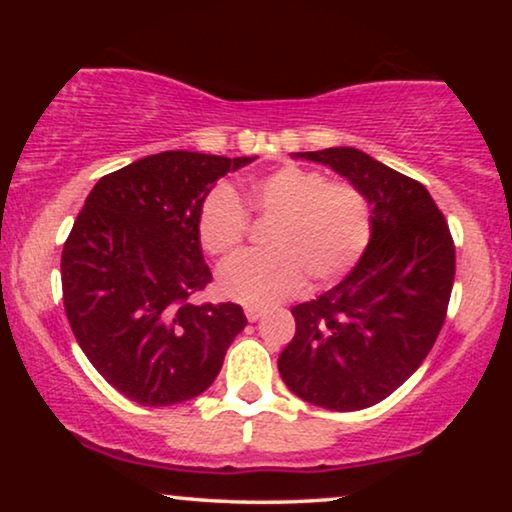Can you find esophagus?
Wrapping results in <instances>:
<instances>
[{
	"label": "esophagus",
	"instance_id": "esophagus-1",
	"mask_svg": "<svg viewBox=\"0 0 512 512\" xmlns=\"http://www.w3.org/2000/svg\"><path fill=\"white\" fill-rule=\"evenodd\" d=\"M244 314H247V319L249 321H258V319H261L263 317V310H261V307H247V310H244Z\"/></svg>",
	"mask_w": 512,
	"mask_h": 512
}]
</instances>
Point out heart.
Listing matches in <instances>:
<instances>
[{
  "instance_id": "b5f03b06",
  "label": "heart",
  "mask_w": 512,
  "mask_h": 512,
  "mask_svg": "<svg viewBox=\"0 0 512 512\" xmlns=\"http://www.w3.org/2000/svg\"><path fill=\"white\" fill-rule=\"evenodd\" d=\"M249 207L275 219L265 254L223 265L219 289L251 307L291 298L307 286L340 282L354 270L373 235L368 198L349 181H328L317 170L284 165L254 181ZM249 214L230 184H216L198 209V242L209 256L228 258L242 247Z\"/></svg>"
}]
</instances>
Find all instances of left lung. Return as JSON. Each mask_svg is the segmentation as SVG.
Returning <instances> with one entry per match:
<instances>
[{
    "instance_id": "1",
    "label": "left lung",
    "mask_w": 512,
    "mask_h": 512,
    "mask_svg": "<svg viewBox=\"0 0 512 512\" xmlns=\"http://www.w3.org/2000/svg\"><path fill=\"white\" fill-rule=\"evenodd\" d=\"M345 177L368 198L373 235L331 291L291 310L296 335L279 354L293 394L326 410L380 403L431 352L454 284V242L419 181L352 146L293 153Z\"/></svg>"
}]
</instances>
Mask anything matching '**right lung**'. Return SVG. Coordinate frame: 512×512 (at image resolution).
Listing matches in <instances>:
<instances>
[{"mask_svg":"<svg viewBox=\"0 0 512 512\" xmlns=\"http://www.w3.org/2000/svg\"><path fill=\"white\" fill-rule=\"evenodd\" d=\"M254 158L163 151L97 181L62 249V300L97 373L130 401L184 403L216 380L247 326L235 303L193 305L212 282L198 209Z\"/></svg>","mask_w":512,"mask_h":512,"instance_id":"add662e5","label":"right lung"}]
</instances>
